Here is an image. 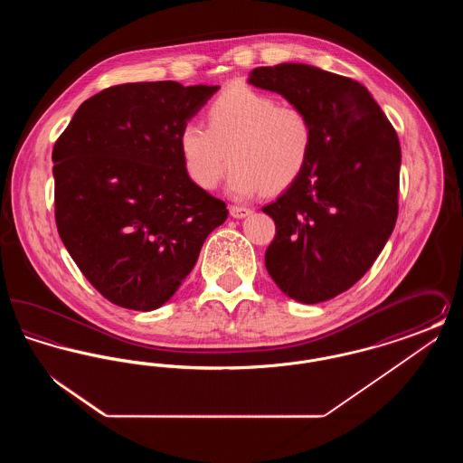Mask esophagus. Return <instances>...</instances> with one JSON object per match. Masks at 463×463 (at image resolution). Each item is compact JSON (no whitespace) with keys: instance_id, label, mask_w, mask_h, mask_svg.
<instances>
[{"instance_id":"1","label":"esophagus","mask_w":463,"mask_h":463,"mask_svg":"<svg viewBox=\"0 0 463 463\" xmlns=\"http://www.w3.org/2000/svg\"><path fill=\"white\" fill-rule=\"evenodd\" d=\"M229 212H231V215H232L234 219H244V217H248V215L251 213L250 208L240 206V204H231V206H229Z\"/></svg>"}]
</instances>
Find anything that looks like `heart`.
<instances>
[{
  "label": "heart",
  "mask_w": 463,
  "mask_h": 463,
  "mask_svg": "<svg viewBox=\"0 0 463 463\" xmlns=\"http://www.w3.org/2000/svg\"><path fill=\"white\" fill-rule=\"evenodd\" d=\"M204 119L206 128L185 123L178 132L185 174L204 191L221 184L227 161L232 163L229 185L238 196L259 189L283 193L307 168L314 125L297 106H279L259 90L232 85L206 106Z\"/></svg>",
  "instance_id": "b5f03b06"
}]
</instances>
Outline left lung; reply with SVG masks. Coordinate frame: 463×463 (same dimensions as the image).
<instances>
[{
	"instance_id": "obj_1",
	"label": "left lung",
	"mask_w": 463,
	"mask_h": 463,
	"mask_svg": "<svg viewBox=\"0 0 463 463\" xmlns=\"http://www.w3.org/2000/svg\"><path fill=\"white\" fill-rule=\"evenodd\" d=\"M248 81L283 95L314 125L307 168L262 208L276 223L265 267L289 298L330 300L366 274L394 231L396 130L366 87L319 67H257Z\"/></svg>"
}]
</instances>
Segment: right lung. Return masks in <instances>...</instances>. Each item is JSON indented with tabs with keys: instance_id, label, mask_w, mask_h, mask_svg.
<instances>
[{
	"instance_id": "right-lung-1",
	"label": "right lung",
	"mask_w": 463,
	"mask_h": 463,
	"mask_svg": "<svg viewBox=\"0 0 463 463\" xmlns=\"http://www.w3.org/2000/svg\"><path fill=\"white\" fill-rule=\"evenodd\" d=\"M219 87L125 83L90 97L53 146L55 222L110 304L155 310L198 260L225 203L185 174L178 132Z\"/></svg>"
}]
</instances>
